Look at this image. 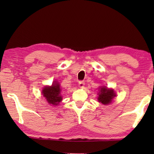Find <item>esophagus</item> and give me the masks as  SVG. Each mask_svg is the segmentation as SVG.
<instances>
[{
  "mask_svg": "<svg viewBox=\"0 0 154 154\" xmlns=\"http://www.w3.org/2000/svg\"><path fill=\"white\" fill-rule=\"evenodd\" d=\"M84 85H85V83L81 81V82H79V85H79V87L80 88H83V87H84Z\"/></svg>",
  "mask_w": 154,
  "mask_h": 154,
  "instance_id": "obj_1",
  "label": "esophagus"
}]
</instances>
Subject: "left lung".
I'll return each instance as SVG.
<instances>
[{
  "label": "left lung",
  "mask_w": 154,
  "mask_h": 154,
  "mask_svg": "<svg viewBox=\"0 0 154 154\" xmlns=\"http://www.w3.org/2000/svg\"><path fill=\"white\" fill-rule=\"evenodd\" d=\"M98 95V102L106 105L111 103L113 98L116 96V94L113 89H109L106 86H102L99 88Z\"/></svg>",
  "instance_id": "8db88e82"
}]
</instances>
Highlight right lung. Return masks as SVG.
<instances>
[{
	"instance_id": "right-lung-1",
	"label": "right lung",
	"mask_w": 154,
	"mask_h": 154,
	"mask_svg": "<svg viewBox=\"0 0 154 154\" xmlns=\"http://www.w3.org/2000/svg\"><path fill=\"white\" fill-rule=\"evenodd\" d=\"M61 88L57 81L54 82L51 86H45L42 90V94L49 105L57 106L62 100Z\"/></svg>"
}]
</instances>
